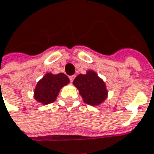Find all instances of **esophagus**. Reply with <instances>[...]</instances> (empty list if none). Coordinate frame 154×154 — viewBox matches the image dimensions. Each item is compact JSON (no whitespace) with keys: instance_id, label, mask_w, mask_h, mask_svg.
<instances>
[{"instance_id":"esophagus-1","label":"esophagus","mask_w":154,"mask_h":154,"mask_svg":"<svg viewBox=\"0 0 154 154\" xmlns=\"http://www.w3.org/2000/svg\"><path fill=\"white\" fill-rule=\"evenodd\" d=\"M74 78H75V75H71V76H69V79H70V81H71V82H73V80H74Z\"/></svg>"}]
</instances>
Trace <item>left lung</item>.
Masks as SVG:
<instances>
[{
  "label": "left lung",
  "mask_w": 154,
  "mask_h": 154,
  "mask_svg": "<svg viewBox=\"0 0 154 154\" xmlns=\"http://www.w3.org/2000/svg\"><path fill=\"white\" fill-rule=\"evenodd\" d=\"M73 84L79 90L83 101L91 106L103 103L108 95L105 81L94 70H88L85 74L77 75Z\"/></svg>",
  "instance_id": "obj_1"
}]
</instances>
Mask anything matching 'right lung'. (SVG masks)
<instances>
[{"instance_id":"right-lung-1","label":"right lung","mask_w":154,"mask_h":154,"mask_svg":"<svg viewBox=\"0 0 154 154\" xmlns=\"http://www.w3.org/2000/svg\"><path fill=\"white\" fill-rule=\"evenodd\" d=\"M69 82L70 81L65 73H45L35 86L34 98L37 102L43 105L53 103L57 99L60 89Z\"/></svg>"}]
</instances>
